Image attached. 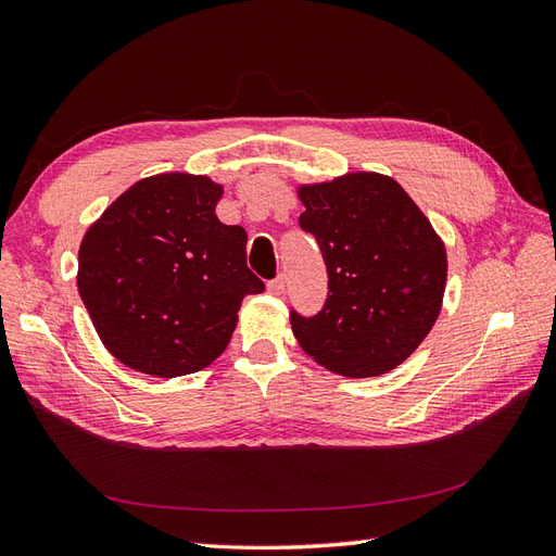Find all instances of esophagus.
Instances as JSON below:
<instances>
[{
  "label": "esophagus",
  "mask_w": 556,
  "mask_h": 556,
  "mask_svg": "<svg viewBox=\"0 0 556 556\" xmlns=\"http://www.w3.org/2000/svg\"><path fill=\"white\" fill-rule=\"evenodd\" d=\"M268 294H274V296H280L282 292H285V276H278V278H274V280H268Z\"/></svg>",
  "instance_id": "1"
}]
</instances>
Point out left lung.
Segmentation results:
<instances>
[{
	"label": "left lung",
	"mask_w": 556,
	"mask_h": 556,
	"mask_svg": "<svg viewBox=\"0 0 556 556\" xmlns=\"http://www.w3.org/2000/svg\"><path fill=\"white\" fill-rule=\"evenodd\" d=\"M299 227L327 266L325 306L290 311L315 363L351 379L402 365L432 329L446 285V252L428 217L393 177L351 173L299 189Z\"/></svg>",
	"instance_id": "1"
}]
</instances>
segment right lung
Wrapping results in <instances>:
<instances>
[{"mask_svg":"<svg viewBox=\"0 0 556 556\" xmlns=\"http://www.w3.org/2000/svg\"><path fill=\"white\" fill-rule=\"evenodd\" d=\"M219 197L210 177L154 175L86 231L79 294L118 363L163 379L199 371L227 349L243 296L264 292L245 229L215 215Z\"/></svg>","mask_w":556,"mask_h":556,"instance_id":"add662e5","label":"right lung"}]
</instances>
